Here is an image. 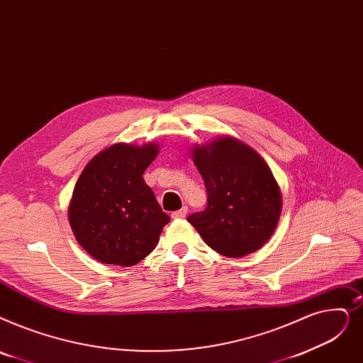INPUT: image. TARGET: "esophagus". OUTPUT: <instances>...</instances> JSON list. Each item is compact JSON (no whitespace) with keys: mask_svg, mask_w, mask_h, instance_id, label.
Returning a JSON list of instances; mask_svg holds the SVG:
<instances>
[{"mask_svg":"<svg viewBox=\"0 0 363 363\" xmlns=\"http://www.w3.org/2000/svg\"><path fill=\"white\" fill-rule=\"evenodd\" d=\"M186 206H184L182 209H179V211H175V212H172V218L173 219H181V218H185V215H186Z\"/></svg>","mask_w":363,"mask_h":363,"instance_id":"obj_1","label":"esophagus"}]
</instances>
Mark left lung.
Masks as SVG:
<instances>
[{"label": "left lung", "mask_w": 363, "mask_h": 363, "mask_svg": "<svg viewBox=\"0 0 363 363\" xmlns=\"http://www.w3.org/2000/svg\"><path fill=\"white\" fill-rule=\"evenodd\" d=\"M193 160L208 191V206L188 216L218 254L240 258L272 238L281 212V193L262 157L225 136L194 147Z\"/></svg>", "instance_id": "1"}]
</instances>
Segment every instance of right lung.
I'll return each mask as SVG.
<instances>
[{
    "label": "right lung",
    "instance_id": "obj_1",
    "mask_svg": "<svg viewBox=\"0 0 363 363\" xmlns=\"http://www.w3.org/2000/svg\"><path fill=\"white\" fill-rule=\"evenodd\" d=\"M159 154L157 144H116L87 163L68 208L77 242L104 264L130 267L159 242L170 218L143 175Z\"/></svg>",
    "mask_w": 363,
    "mask_h": 363
}]
</instances>
